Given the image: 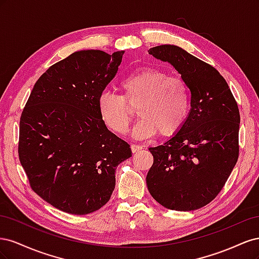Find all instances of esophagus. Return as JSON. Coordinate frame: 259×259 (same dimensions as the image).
Listing matches in <instances>:
<instances>
[{
  "instance_id": "obj_1",
  "label": "esophagus",
  "mask_w": 259,
  "mask_h": 259,
  "mask_svg": "<svg viewBox=\"0 0 259 259\" xmlns=\"http://www.w3.org/2000/svg\"><path fill=\"white\" fill-rule=\"evenodd\" d=\"M131 149H132V152H133V153H136V152L142 150L143 147L140 146V145H134V144H133V145L131 146Z\"/></svg>"
}]
</instances>
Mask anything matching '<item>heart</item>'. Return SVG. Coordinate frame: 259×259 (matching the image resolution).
<instances>
[{
	"label": "heart",
	"instance_id": "1",
	"mask_svg": "<svg viewBox=\"0 0 259 259\" xmlns=\"http://www.w3.org/2000/svg\"><path fill=\"white\" fill-rule=\"evenodd\" d=\"M122 95L104 91L98 96V110L107 126L125 134L137 106L139 119L133 130L135 138L156 133L167 137L183 127L190 110V93L184 79L159 68L136 70L120 82Z\"/></svg>",
	"mask_w": 259,
	"mask_h": 259
}]
</instances>
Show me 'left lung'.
Returning <instances> with one entry per match:
<instances>
[{
  "label": "left lung",
  "instance_id": "1",
  "mask_svg": "<svg viewBox=\"0 0 259 259\" xmlns=\"http://www.w3.org/2000/svg\"><path fill=\"white\" fill-rule=\"evenodd\" d=\"M148 52L169 62L191 94L183 127L163 145L149 148L153 164L148 190L168 209H198L216 198L238 161V104L221 73L185 50L165 44Z\"/></svg>",
  "mask_w": 259,
  "mask_h": 259
}]
</instances>
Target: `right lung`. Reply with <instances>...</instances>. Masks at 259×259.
<instances>
[{
    "mask_svg": "<svg viewBox=\"0 0 259 259\" xmlns=\"http://www.w3.org/2000/svg\"><path fill=\"white\" fill-rule=\"evenodd\" d=\"M123 54L88 50L56 62L36 81L21 113L18 154L30 186L66 213L103 207L114 190L116 166L132 156L97 105Z\"/></svg>",
    "mask_w": 259,
    "mask_h": 259,
    "instance_id": "right-lung-1",
    "label": "right lung"
}]
</instances>
